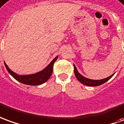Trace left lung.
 I'll use <instances>...</instances> for the list:
<instances>
[{
  "label": "left lung",
  "mask_w": 124,
  "mask_h": 124,
  "mask_svg": "<svg viewBox=\"0 0 124 124\" xmlns=\"http://www.w3.org/2000/svg\"><path fill=\"white\" fill-rule=\"evenodd\" d=\"M74 65V73L75 75L76 78L78 79V81L81 82V83H83V85H85L87 86H92V87H95V86H98L100 85H102L103 83H106V81L110 79V78L114 75V74L111 75V76H109L108 78H105V79H100V80H93V79H88V78H86L85 77H83V75H81L78 72V69L76 68V67Z\"/></svg>",
  "instance_id": "8db88e82"
}]
</instances>
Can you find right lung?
<instances>
[{"mask_svg": "<svg viewBox=\"0 0 124 124\" xmlns=\"http://www.w3.org/2000/svg\"><path fill=\"white\" fill-rule=\"evenodd\" d=\"M57 58L58 56H57L43 70H42L38 73H36L35 74L26 75H19L16 74L9 69V67L7 66V64L5 63V62L4 63V65L6 67L8 73L15 79L16 80H17L23 84H26V85H41L45 82H46V81L50 78L51 75H52L53 65H54L55 61L57 59Z\"/></svg>", "mask_w": 124, "mask_h": 124, "instance_id": "right-lung-1", "label": "right lung"}]
</instances>
